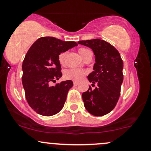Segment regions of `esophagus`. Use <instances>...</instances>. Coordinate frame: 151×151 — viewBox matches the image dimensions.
<instances>
[{
    "mask_svg": "<svg viewBox=\"0 0 151 151\" xmlns=\"http://www.w3.org/2000/svg\"><path fill=\"white\" fill-rule=\"evenodd\" d=\"M74 86L78 85V82H77V81H74Z\"/></svg>",
    "mask_w": 151,
    "mask_h": 151,
    "instance_id": "esophagus-1",
    "label": "esophagus"
}]
</instances>
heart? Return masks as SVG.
I'll use <instances>...</instances> for the list:
<instances>
[{
  "label": "heart",
  "mask_w": 151,
  "mask_h": 151,
  "mask_svg": "<svg viewBox=\"0 0 151 151\" xmlns=\"http://www.w3.org/2000/svg\"><path fill=\"white\" fill-rule=\"evenodd\" d=\"M88 51H89V50L86 49V48H79V50H78L79 55H81V57L82 58ZM66 56H67V52H62L59 55V62H60L61 65H64V63H65ZM85 74V71L84 70H77V69H70V70H67L65 71V77L67 79H72V80L74 81H79L84 77Z\"/></svg>",
  "instance_id": "heart-1"
}]
</instances>
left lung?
I'll use <instances>...</instances> for the list:
<instances>
[{
    "instance_id": "8db88e82",
    "label": "left lung",
    "mask_w": 151,
    "mask_h": 151,
    "mask_svg": "<svg viewBox=\"0 0 151 151\" xmlns=\"http://www.w3.org/2000/svg\"><path fill=\"white\" fill-rule=\"evenodd\" d=\"M78 44L86 46L94 54L93 72L88 75V80L96 83L95 89L82 93L84 106L88 112L96 116L106 115L111 111L120 96L124 80V62L120 53L110 43L101 39L81 40Z\"/></svg>"
}]
</instances>
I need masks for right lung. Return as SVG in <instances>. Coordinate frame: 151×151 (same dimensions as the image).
I'll use <instances>...</instances> for the list:
<instances>
[{"mask_svg": "<svg viewBox=\"0 0 151 151\" xmlns=\"http://www.w3.org/2000/svg\"><path fill=\"white\" fill-rule=\"evenodd\" d=\"M77 45L73 41L43 37L27 51L22 65V82L27 103L36 113L50 116L63 108L73 82L66 80L52 86L49 84L62 76L59 55Z\"/></svg>", "mask_w": 151, "mask_h": 151, "instance_id": "obj_1", "label": "right lung"}]
</instances>
